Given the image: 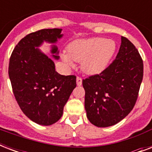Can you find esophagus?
Returning <instances> with one entry per match:
<instances>
[{
  "mask_svg": "<svg viewBox=\"0 0 152 152\" xmlns=\"http://www.w3.org/2000/svg\"><path fill=\"white\" fill-rule=\"evenodd\" d=\"M76 84H77V86L82 85V78L80 76L76 77Z\"/></svg>",
  "mask_w": 152,
  "mask_h": 152,
  "instance_id": "esophagus-1",
  "label": "esophagus"
}]
</instances>
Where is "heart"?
<instances>
[{
    "label": "heart",
    "mask_w": 152,
    "mask_h": 152,
    "mask_svg": "<svg viewBox=\"0 0 152 152\" xmlns=\"http://www.w3.org/2000/svg\"><path fill=\"white\" fill-rule=\"evenodd\" d=\"M115 50L114 41L96 37L72 42L68 46L67 53H62L61 57L69 64H72V61L81 62L85 73L95 75L106 69Z\"/></svg>",
    "instance_id": "heart-1"
}]
</instances>
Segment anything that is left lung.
Returning <instances> with one entry per match:
<instances>
[{"label": "left lung", "instance_id": "1", "mask_svg": "<svg viewBox=\"0 0 152 152\" xmlns=\"http://www.w3.org/2000/svg\"><path fill=\"white\" fill-rule=\"evenodd\" d=\"M144 76V64L136 46L124 36L118 55L99 74L83 80L84 107L90 122L109 127L124 119L134 107Z\"/></svg>", "mask_w": 152, "mask_h": 152}]
</instances>
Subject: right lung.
Returning a JSON list of instances; mask_svg holds the SVG:
<instances>
[{"instance_id":"add662e5","label":"right lung","mask_w":152,"mask_h":152,"mask_svg":"<svg viewBox=\"0 0 152 152\" xmlns=\"http://www.w3.org/2000/svg\"><path fill=\"white\" fill-rule=\"evenodd\" d=\"M61 29H42L23 38L11 54L8 76L18 105L34 122L50 125L63 114L64 105L76 87L75 75L63 76L54 63L35 46L43 41L56 42ZM53 53H58L54 46ZM53 57L58 59V56Z\"/></svg>"}]
</instances>
